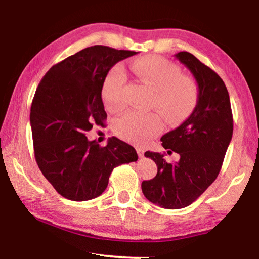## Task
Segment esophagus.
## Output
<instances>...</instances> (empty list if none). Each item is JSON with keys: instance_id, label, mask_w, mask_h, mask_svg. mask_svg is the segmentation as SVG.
Here are the masks:
<instances>
[{"instance_id": "34e87169", "label": "esophagus", "mask_w": 259, "mask_h": 259, "mask_svg": "<svg viewBox=\"0 0 259 259\" xmlns=\"http://www.w3.org/2000/svg\"><path fill=\"white\" fill-rule=\"evenodd\" d=\"M136 151H137V154H138L139 157H143L144 156V150H143V148L137 147V148H136Z\"/></svg>"}]
</instances>
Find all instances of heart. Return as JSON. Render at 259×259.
Instances as JSON below:
<instances>
[{"mask_svg": "<svg viewBox=\"0 0 259 259\" xmlns=\"http://www.w3.org/2000/svg\"><path fill=\"white\" fill-rule=\"evenodd\" d=\"M131 69L153 90L152 106L168 123H179L190 115L198 103V87L191 77L182 75L181 68L162 57L150 56L131 64ZM126 72L121 64L107 72L102 84V99L109 112L125 106ZM163 122L155 112H126L116 119L114 130L122 139L144 145L162 130Z\"/></svg>", "mask_w": 259, "mask_h": 259, "instance_id": "heart-1", "label": "heart"}]
</instances>
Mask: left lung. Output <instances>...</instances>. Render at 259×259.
Segmentation results:
<instances>
[{"label": "left lung", "instance_id": "left-lung-1", "mask_svg": "<svg viewBox=\"0 0 259 259\" xmlns=\"http://www.w3.org/2000/svg\"><path fill=\"white\" fill-rule=\"evenodd\" d=\"M175 57L198 83V103L188 119L161 138L168 153H178L177 162H166L164 153L145 152V156L156 163L157 174L142 183V191L147 200L164 209L187 207L211 185L233 135L224 81L190 52H178Z\"/></svg>", "mask_w": 259, "mask_h": 259}]
</instances>
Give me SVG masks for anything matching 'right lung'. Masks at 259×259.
<instances>
[{"label": "right lung", "mask_w": 259, "mask_h": 259, "mask_svg": "<svg viewBox=\"0 0 259 259\" xmlns=\"http://www.w3.org/2000/svg\"><path fill=\"white\" fill-rule=\"evenodd\" d=\"M136 54L105 46L85 48L54 65L37 87L29 117L35 160L64 198H97L115 166L138 160L135 148L116 137L102 147L85 136L107 117L102 99L107 72Z\"/></svg>", "instance_id": "1"}]
</instances>
